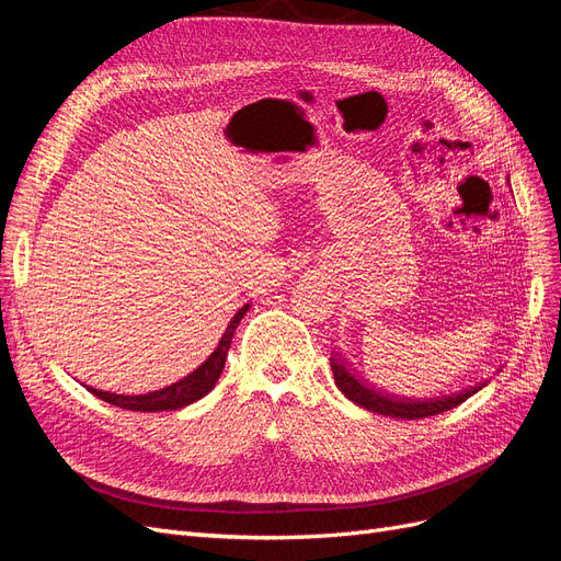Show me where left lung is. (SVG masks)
Here are the masks:
<instances>
[{"instance_id": "obj_1", "label": "left lung", "mask_w": 561, "mask_h": 561, "mask_svg": "<svg viewBox=\"0 0 561 561\" xmlns=\"http://www.w3.org/2000/svg\"><path fill=\"white\" fill-rule=\"evenodd\" d=\"M330 367L334 375V383L342 393L355 402L363 410L377 412L383 416H393V419H423V416H435L443 414L447 410H454L456 404L466 402L470 396L478 393L486 386V381H480L474 386H468L463 390H456L451 396H439V398H404V396H393V393H383L375 383H369L355 375V369L346 365L342 358V353H332Z\"/></svg>"}]
</instances>
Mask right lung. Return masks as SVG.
I'll return each mask as SVG.
<instances>
[{
    "label": "right lung",
    "instance_id": "1",
    "mask_svg": "<svg viewBox=\"0 0 561 561\" xmlns=\"http://www.w3.org/2000/svg\"><path fill=\"white\" fill-rule=\"evenodd\" d=\"M248 309H250V304H243V307L236 311L233 318L229 320V325H227L222 339H219L217 348L192 371V375L182 377L180 381H175L171 386L151 390V393H142V396L110 393V390H98V388H91V386H87V388L100 400H105L114 407H122V410H133V412H173V410H182V407L201 400L203 396H208L210 390L215 388L219 375H222V369H225L233 332H236V328H239V322L248 313Z\"/></svg>",
    "mask_w": 561,
    "mask_h": 561
}]
</instances>
